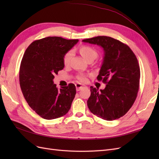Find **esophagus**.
<instances>
[{"mask_svg":"<svg viewBox=\"0 0 159 159\" xmlns=\"http://www.w3.org/2000/svg\"><path fill=\"white\" fill-rule=\"evenodd\" d=\"M75 88H76L77 91H80L84 88V85L80 83H77V84H75Z\"/></svg>","mask_w":159,"mask_h":159,"instance_id":"obj_1","label":"esophagus"}]
</instances>
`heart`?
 Returning a JSON list of instances; mask_svg holds the SVG:
<instances>
[{
	"instance_id": "obj_1",
	"label": "heart",
	"mask_w": 159,
	"mask_h": 159,
	"mask_svg": "<svg viewBox=\"0 0 159 159\" xmlns=\"http://www.w3.org/2000/svg\"><path fill=\"white\" fill-rule=\"evenodd\" d=\"M80 52L81 55L87 61H89L90 60H95V58H97L98 56L97 51L93 48L92 47L88 46H83L80 47ZM72 56H73V51L72 50L68 51L64 55L63 63L65 66H68L70 63ZM77 78L78 79V80L81 81V82H85V81H87L88 77L84 74H80L77 76Z\"/></svg>"
}]
</instances>
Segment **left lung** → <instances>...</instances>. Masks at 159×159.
Masks as SVG:
<instances>
[{
	"instance_id": "obj_1",
	"label": "left lung",
	"mask_w": 159,
	"mask_h": 159,
	"mask_svg": "<svg viewBox=\"0 0 159 159\" xmlns=\"http://www.w3.org/2000/svg\"><path fill=\"white\" fill-rule=\"evenodd\" d=\"M83 42L102 46L104 50L97 79L107 85L99 91L91 86L89 109L107 121L123 117L132 107L139 89L141 73L136 56L127 44L111 37L96 36Z\"/></svg>"
}]
</instances>
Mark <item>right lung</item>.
I'll return each instance as SVG.
<instances>
[{"label": "right lung", "mask_w": 159, "mask_h": 159, "mask_svg": "<svg viewBox=\"0 0 159 159\" xmlns=\"http://www.w3.org/2000/svg\"><path fill=\"white\" fill-rule=\"evenodd\" d=\"M78 40L49 36L34 41L27 48L19 71L20 85L26 102L45 119H54L69 111L76 93L69 84L58 89L54 75L63 70V56Z\"/></svg>", "instance_id": "1"}]
</instances>
